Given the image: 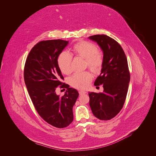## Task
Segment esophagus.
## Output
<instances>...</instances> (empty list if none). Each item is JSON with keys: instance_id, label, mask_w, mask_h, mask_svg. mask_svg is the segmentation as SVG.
<instances>
[{"instance_id": "1", "label": "esophagus", "mask_w": 156, "mask_h": 156, "mask_svg": "<svg viewBox=\"0 0 156 156\" xmlns=\"http://www.w3.org/2000/svg\"><path fill=\"white\" fill-rule=\"evenodd\" d=\"M79 93L80 95H82V94H87V92H86V91H84V90H79Z\"/></svg>"}]
</instances>
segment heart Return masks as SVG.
I'll return each mask as SVG.
<instances>
[{"label": "heart", "mask_w": 156, "mask_h": 156, "mask_svg": "<svg viewBox=\"0 0 156 156\" xmlns=\"http://www.w3.org/2000/svg\"><path fill=\"white\" fill-rule=\"evenodd\" d=\"M73 53L76 56H80L85 59V66L94 73L99 72L103 66L104 59L98 51V47L94 43L81 41L73 45ZM72 55L67 51H62L58 56V66L62 73L69 74L72 71ZM92 76L88 71L74 73L68 78V82L73 88L78 89H86L91 82Z\"/></svg>", "instance_id": "b5f03b06"}]
</instances>
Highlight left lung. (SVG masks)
I'll use <instances>...</instances> for the list:
<instances>
[{"label":"left lung","mask_w":156,"mask_h":156,"mask_svg":"<svg viewBox=\"0 0 156 156\" xmlns=\"http://www.w3.org/2000/svg\"><path fill=\"white\" fill-rule=\"evenodd\" d=\"M89 39L97 42L103 51L104 63L94 85H103V92H89V106L100 120L114 118L122 109L128 91L130 75L127 59L120 44L106 35H95Z\"/></svg>","instance_id":"left-lung-1"}]
</instances>
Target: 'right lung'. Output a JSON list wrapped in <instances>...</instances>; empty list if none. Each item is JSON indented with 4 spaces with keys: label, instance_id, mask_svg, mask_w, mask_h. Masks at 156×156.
Wrapping results in <instances>:
<instances>
[{
    "label": "right lung",
    "instance_id": "right-lung-1",
    "mask_svg": "<svg viewBox=\"0 0 156 156\" xmlns=\"http://www.w3.org/2000/svg\"><path fill=\"white\" fill-rule=\"evenodd\" d=\"M68 43L59 39L38 43L24 68V82L36 111L47 123L60 129L73 122V107L79 96L76 89L61 82L64 77L58 66V57ZM59 86L67 89L61 97L55 94Z\"/></svg>",
    "mask_w": 156,
    "mask_h": 156
}]
</instances>
